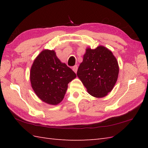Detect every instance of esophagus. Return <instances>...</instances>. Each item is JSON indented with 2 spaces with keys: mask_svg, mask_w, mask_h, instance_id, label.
Here are the masks:
<instances>
[{
  "mask_svg": "<svg viewBox=\"0 0 148 148\" xmlns=\"http://www.w3.org/2000/svg\"><path fill=\"white\" fill-rule=\"evenodd\" d=\"M77 65H74L73 67H72V70H73V71L75 72V73H76L77 72Z\"/></svg>",
  "mask_w": 148,
  "mask_h": 148,
  "instance_id": "esophagus-1",
  "label": "esophagus"
}]
</instances>
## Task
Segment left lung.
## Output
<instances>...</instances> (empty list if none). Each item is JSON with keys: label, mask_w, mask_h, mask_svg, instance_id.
<instances>
[{"label": "left lung", "mask_w": 148, "mask_h": 148, "mask_svg": "<svg viewBox=\"0 0 148 148\" xmlns=\"http://www.w3.org/2000/svg\"><path fill=\"white\" fill-rule=\"evenodd\" d=\"M118 74L117 60L103 46L94 49L88 48L77 72V76L88 92L97 98H102L111 92Z\"/></svg>", "instance_id": "1"}]
</instances>
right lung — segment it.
I'll return each instance as SVG.
<instances>
[{
    "label": "right lung",
    "instance_id": "right-lung-1",
    "mask_svg": "<svg viewBox=\"0 0 148 148\" xmlns=\"http://www.w3.org/2000/svg\"><path fill=\"white\" fill-rule=\"evenodd\" d=\"M75 72L62 63L53 50L45 49L34 60L30 69L31 86L37 96L45 103L57 105L62 102Z\"/></svg>",
    "mask_w": 148,
    "mask_h": 148
}]
</instances>
